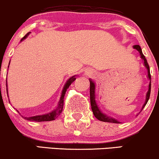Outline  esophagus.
I'll use <instances>...</instances> for the list:
<instances>
[{
  "label": "esophagus",
  "mask_w": 159,
  "mask_h": 159,
  "mask_svg": "<svg viewBox=\"0 0 159 159\" xmlns=\"http://www.w3.org/2000/svg\"><path fill=\"white\" fill-rule=\"evenodd\" d=\"M85 70V72H89V70H88V69L87 68H85V70Z\"/></svg>",
  "instance_id": "1"
}]
</instances>
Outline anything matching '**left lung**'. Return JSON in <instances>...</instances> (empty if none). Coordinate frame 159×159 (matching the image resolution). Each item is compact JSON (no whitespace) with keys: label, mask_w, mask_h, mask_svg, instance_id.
<instances>
[{"label":"left lung","mask_w":159,"mask_h":159,"mask_svg":"<svg viewBox=\"0 0 159 159\" xmlns=\"http://www.w3.org/2000/svg\"><path fill=\"white\" fill-rule=\"evenodd\" d=\"M133 48L134 49L137 50L139 52L140 56H141V58L143 61V65H144V67L147 68V78H148L149 80H150V83H149V85H148V91H147V92L146 94V99H145V102H144V103H143L142 108H141V111L143 108H144V106H146V104L147 103V102H148V100H149V98H150V90H151V76H150V67H149L148 63H147L146 58H145L144 55H143L142 53V50H141V47H140L139 44H137V45H134ZM89 82H90L91 106V109H92V111H93V113H94V115L95 116V117H96L97 119H98L99 120L103 121V122L114 123V124H120V122H119V121L116 120V119L114 118V117L108 116L107 115H106L105 113H103L101 110H100V109L99 108V106L98 105V103H97V102H96V95H95V89H96V87H95V83L91 79H89Z\"/></svg>","instance_id":"8db88e82"}]
</instances>
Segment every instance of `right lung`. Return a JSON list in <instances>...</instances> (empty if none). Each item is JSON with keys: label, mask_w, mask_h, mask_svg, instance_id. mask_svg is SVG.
<instances>
[{"label": "right lung", "mask_w": 159, "mask_h": 159, "mask_svg": "<svg viewBox=\"0 0 159 159\" xmlns=\"http://www.w3.org/2000/svg\"><path fill=\"white\" fill-rule=\"evenodd\" d=\"M30 32L27 33V35H25L23 38L21 39L20 42L24 40L25 39L27 38L28 35H30ZM10 62V61H9ZM9 68V66H8ZM76 76H72L71 77H70L69 79L65 82L64 86H63L62 91H61V95H60V98H59V101L58 102V105L57 107H56L55 109H53V111H50V112L47 113V114H44V115H36V116H33V117H25L24 118L27 120H31V121H35V122H42V121H50V120H53L55 119H57L59 115H60L61 111H62L63 109V105H64V97L65 95V93H66L67 89H68L69 86L71 85V83L74 80H76ZM7 91L8 92V89H7Z\"/></svg>", "instance_id": "right-lung-1"}]
</instances>
